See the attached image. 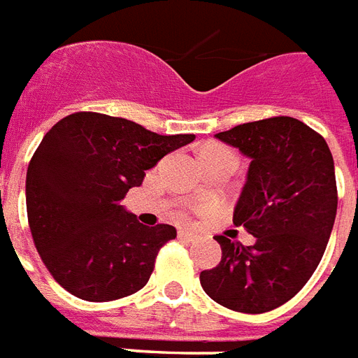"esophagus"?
Listing matches in <instances>:
<instances>
[{
  "label": "esophagus",
  "instance_id": "esophagus-1",
  "mask_svg": "<svg viewBox=\"0 0 358 358\" xmlns=\"http://www.w3.org/2000/svg\"><path fill=\"white\" fill-rule=\"evenodd\" d=\"M179 238L192 240L194 238V233H192V231H189V229H179Z\"/></svg>",
  "mask_w": 358,
  "mask_h": 358
}]
</instances>
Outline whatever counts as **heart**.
<instances>
[{"instance_id":"1","label":"heart","mask_w":358,"mask_h":358,"mask_svg":"<svg viewBox=\"0 0 358 358\" xmlns=\"http://www.w3.org/2000/svg\"><path fill=\"white\" fill-rule=\"evenodd\" d=\"M219 158H229V160H234V154L225 147H219V145H210L202 150V160H219Z\"/></svg>"}]
</instances>
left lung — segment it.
I'll use <instances>...</instances> for the list:
<instances>
[{"instance_id":"obj_1","label":"left lung","mask_w":358,"mask_h":358,"mask_svg":"<svg viewBox=\"0 0 358 358\" xmlns=\"http://www.w3.org/2000/svg\"><path fill=\"white\" fill-rule=\"evenodd\" d=\"M215 139L250 158L233 221L255 244L215 236L221 262L200 273V284L227 309L273 311L303 288L324 255L338 210L332 152L289 116L248 122Z\"/></svg>"}]
</instances>
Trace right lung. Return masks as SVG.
Here are the masks:
<instances>
[{
    "instance_id": "obj_1",
    "label": "right lung",
    "mask_w": 358,
    "mask_h": 358,
    "mask_svg": "<svg viewBox=\"0 0 358 358\" xmlns=\"http://www.w3.org/2000/svg\"><path fill=\"white\" fill-rule=\"evenodd\" d=\"M194 135H158L131 120L76 112L45 133L26 171V211L38 254L85 301L139 292L176 227H147L120 204L145 171Z\"/></svg>"
}]
</instances>
